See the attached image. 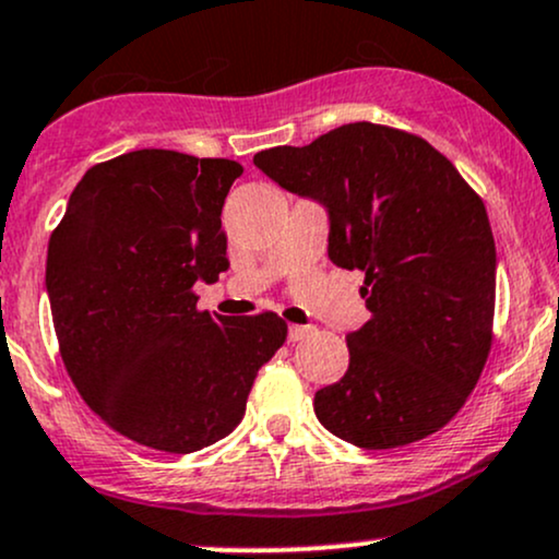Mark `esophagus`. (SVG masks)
Returning a JSON list of instances; mask_svg holds the SVG:
<instances>
[{
    "mask_svg": "<svg viewBox=\"0 0 559 559\" xmlns=\"http://www.w3.org/2000/svg\"><path fill=\"white\" fill-rule=\"evenodd\" d=\"M311 332H313V328H309V324H290V328H287V341L298 343V341H304V337H309Z\"/></svg>",
    "mask_w": 559,
    "mask_h": 559,
    "instance_id": "esophagus-1",
    "label": "esophagus"
}]
</instances>
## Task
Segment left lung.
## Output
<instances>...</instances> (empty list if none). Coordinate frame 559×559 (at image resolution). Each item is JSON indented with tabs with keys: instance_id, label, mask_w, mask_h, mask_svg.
<instances>
[{
	"instance_id": "obj_1",
	"label": "left lung",
	"mask_w": 559,
	"mask_h": 559,
	"mask_svg": "<svg viewBox=\"0 0 559 559\" xmlns=\"http://www.w3.org/2000/svg\"><path fill=\"white\" fill-rule=\"evenodd\" d=\"M253 163L293 195L328 209V255L361 269L364 328L348 369L313 396L332 436L396 449L462 409L491 350L497 248L483 200L423 136L359 121Z\"/></svg>"
}]
</instances>
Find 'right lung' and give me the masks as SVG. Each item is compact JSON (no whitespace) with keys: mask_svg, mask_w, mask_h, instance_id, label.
Listing matches in <instances>:
<instances>
[{"mask_svg":"<svg viewBox=\"0 0 559 559\" xmlns=\"http://www.w3.org/2000/svg\"><path fill=\"white\" fill-rule=\"evenodd\" d=\"M242 166L174 150L97 163L47 250V296L73 385L112 430L190 454L240 425L287 337L277 313L211 317L195 282L227 272L222 209Z\"/></svg>","mask_w":559,"mask_h":559,"instance_id":"right-lung-1","label":"right lung"}]
</instances>
